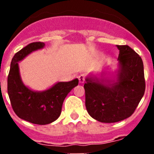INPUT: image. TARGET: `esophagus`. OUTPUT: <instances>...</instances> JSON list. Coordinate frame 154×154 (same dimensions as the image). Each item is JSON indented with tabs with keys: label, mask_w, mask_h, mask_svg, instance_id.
I'll return each mask as SVG.
<instances>
[{
	"label": "esophagus",
	"mask_w": 154,
	"mask_h": 154,
	"mask_svg": "<svg viewBox=\"0 0 154 154\" xmlns=\"http://www.w3.org/2000/svg\"><path fill=\"white\" fill-rule=\"evenodd\" d=\"M78 78H79V81L80 83H83L84 81H85V75L81 74L79 76Z\"/></svg>",
	"instance_id": "obj_1"
}]
</instances>
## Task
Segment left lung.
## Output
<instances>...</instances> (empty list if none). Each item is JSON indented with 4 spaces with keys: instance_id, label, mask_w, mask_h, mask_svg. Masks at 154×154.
Masks as SVG:
<instances>
[{
    "instance_id": "1",
    "label": "left lung",
    "mask_w": 154,
    "mask_h": 154,
    "mask_svg": "<svg viewBox=\"0 0 154 154\" xmlns=\"http://www.w3.org/2000/svg\"><path fill=\"white\" fill-rule=\"evenodd\" d=\"M119 51L114 72H91L85 78V107L91 117L101 123H116L134 112L145 92L142 58L128 45ZM111 74H110V73Z\"/></svg>"
}]
</instances>
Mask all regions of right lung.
Here are the masks:
<instances>
[{
  "label": "right lung",
  "mask_w": 154,
  "mask_h": 154,
  "mask_svg": "<svg viewBox=\"0 0 154 154\" xmlns=\"http://www.w3.org/2000/svg\"><path fill=\"white\" fill-rule=\"evenodd\" d=\"M45 46L43 42H33L16 53L11 62L8 77V93L16 115L24 120L38 125L49 124L59 117L65 97L79 83L78 79L58 82L43 91L33 90L24 85L18 62Z\"/></svg>",
  "instance_id": "right-lung-1"
}]
</instances>
